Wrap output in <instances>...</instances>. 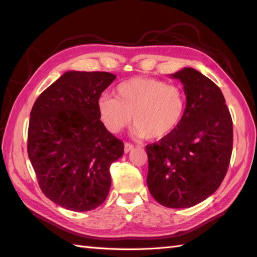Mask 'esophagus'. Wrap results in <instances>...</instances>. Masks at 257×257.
<instances>
[{
  "label": "esophagus",
  "mask_w": 257,
  "mask_h": 257,
  "mask_svg": "<svg viewBox=\"0 0 257 257\" xmlns=\"http://www.w3.org/2000/svg\"><path fill=\"white\" fill-rule=\"evenodd\" d=\"M132 150H134V145L130 144V143H125V144H124V153H129V152Z\"/></svg>",
  "instance_id": "1"
}]
</instances>
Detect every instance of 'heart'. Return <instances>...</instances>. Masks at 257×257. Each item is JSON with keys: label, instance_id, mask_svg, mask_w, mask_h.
Segmentation results:
<instances>
[{"label": "heart", "instance_id": "1", "mask_svg": "<svg viewBox=\"0 0 257 257\" xmlns=\"http://www.w3.org/2000/svg\"><path fill=\"white\" fill-rule=\"evenodd\" d=\"M114 98L98 101L99 119L116 134L132 122L137 137L161 139L175 132L186 111V95L180 87L153 78H132L115 87Z\"/></svg>", "mask_w": 257, "mask_h": 257}]
</instances>
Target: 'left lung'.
<instances>
[{
  "label": "left lung",
  "instance_id": "obj_1",
  "mask_svg": "<svg viewBox=\"0 0 257 257\" xmlns=\"http://www.w3.org/2000/svg\"><path fill=\"white\" fill-rule=\"evenodd\" d=\"M184 85L186 111L169 136L146 145L147 186L161 205L185 208L219 188L232 153V119L221 89L193 68L171 75Z\"/></svg>",
  "mask_w": 257,
  "mask_h": 257
}]
</instances>
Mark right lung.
Wrapping results in <instances>:
<instances>
[{
	"label": "right lung",
	"mask_w": 257,
	"mask_h": 257,
	"mask_svg": "<svg viewBox=\"0 0 257 257\" xmlns=\"http://www.w3.org/2000/svg\"><path fill=\"white\" fill-rule=\"evenodd\" d=\"M116 78L110 72L67 71L43 92L30 112L28 156L47 198L86 212L105 201L108 169L123 143L99 120V96Z\"/></svg>",
	"instance_id": "1"
}]
</instances>
